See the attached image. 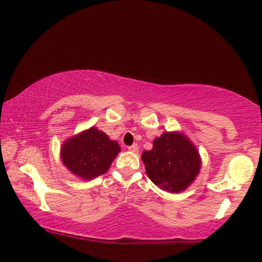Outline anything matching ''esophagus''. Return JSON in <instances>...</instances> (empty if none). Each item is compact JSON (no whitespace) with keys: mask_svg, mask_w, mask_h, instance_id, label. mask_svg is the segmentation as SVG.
Instances as JSON below:
<instances>
[{"mask_svg":"<svg viewBox=\"0 0 262 262\" xmlns=\"http://www.w3.org/2000/svg\"><path fill=\"white\" fill-rule=\"evenodd\" d=\"M138 145L137 144H134V145H131V146H128V150L131 151V152H138Z\"/></svg>","mask_w":262,"mask_h":262,"instance_id":"1","label":"esophagus"}]
</instances>
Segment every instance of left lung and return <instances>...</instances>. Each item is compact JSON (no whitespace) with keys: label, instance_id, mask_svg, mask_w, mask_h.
Returning <instances> with one entry per match:
<instances>
[{"label":"left lung","instance_id":"obj_1","mask_svg":"<svg viewBox=\"0 0 262 262\" xmlns=\"http://www.w3.org/2000/svg\"><path fill=\"white\" fill-rule=\"evenodd\" d=\"M147 177L162 190L182 192L200 173L201 156L194 143L178 131L164 132L142 154Z\"/></svg>","mask_w":262,"mask_h":262}]
</instances>
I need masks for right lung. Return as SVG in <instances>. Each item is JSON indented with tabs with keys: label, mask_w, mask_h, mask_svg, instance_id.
<instances>
[{
	"label": "right lung",
	"mask_w": 262,
	"mask_h": 262,
	"mask_svg": "<svg viewBox=\"0 0 262 262\" xmlns=\"http://www.w3.org/2000/svg\"><path fill=\"white\" fill-rule=\"evenodd\" d=\"M119 152L120 146L116 140L92 126L66 139L60 158L73 175L91 181L107 171Z\"/></svg>",
	"instance_id": "1"
}]
</instances>
